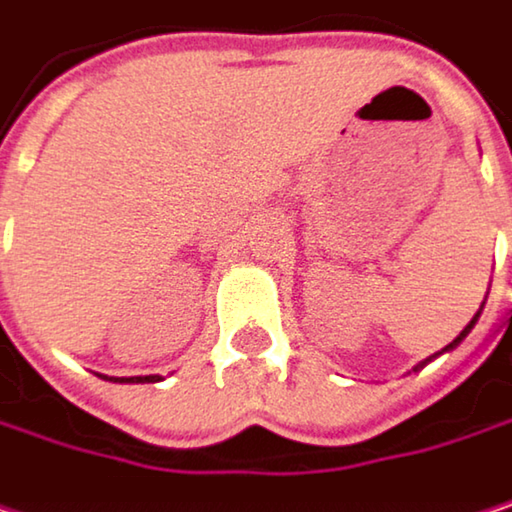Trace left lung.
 <instances>
[{"instance_id": "1", "label": "left lung", "mask_w": 512, "mask_h": 512, "mask_svg": "<svg viewBox=\"0 0 512 512\" xmlns=\"http://www.w3.org/2000/svg\"><path fill=\"white\" fill-rule=\"evenodd\" d=\"M483 304H486V301H483ZM483 304H480V310H477V313H474V319H471V322H468V325H465V328H462V331H459V337H456V340H453V343H447V346H444V349H441V352H435V355H429V358H426V361H420V364H417V367H414V373H417V370H423V367H426V364H429V361H435V358H441V355H447V352H453V349H456V346H459V343H462V340H465V337H468V334H471V328H474V325H477V319H480V313H483Z\"/></svg>"}]
</instances>
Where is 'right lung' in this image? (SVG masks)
Listing matches in <instances>:
<instances>
[{
    "label": "right lung",
    "mask_w": 512,
    "mask_h": 512,
    "mask_svg": "<svg viewBox=\"0 0 512 512\" xmlns=\"http://www.w3.org/2000/svg\"><path fill=\"white\" fill-rule=\"evenodd\" d=\"M101 379H107V376H101ZM110 382H119V384H154V382H163L160 376H130V379H113L110 376Z\"/></svg>",
    "instance_id": "right-lung-1"
}]
</instances>
